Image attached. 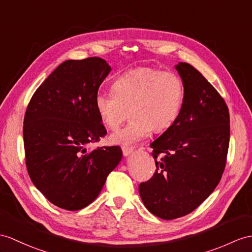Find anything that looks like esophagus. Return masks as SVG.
<instances>
[{"label":"esophagus","instance_id":"obj_1","mask_svg":"<svg viewBox=\"0 0 252 252\" xmlns=\"http://www.w3.org/2000/svg\"><path fill=\"white\" fill-rule=\"evenodd\" d=\"M122 152H123V155H124V156H129L131 153L133 152V149H132V147L123 146L122 147Z\"/></svg>","mask_w":252,"mask_h":252}]
</instances>
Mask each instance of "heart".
<instances>
[{"label": "heart", "mask_w": 252, "mask_h": 252, "mask_svg": "<svg viewBox=\"0 0 252 252\" xmlns=\"http://www.w3.org/2000/svg\"><path fill=\"white\" fill-rule=\"evenodd\" d=\"M185 89L172 71L139 67L126 71L112 83V92H98L94 105L102 124L115 129L126 119L131 121L110 134L109 142L132 146L156 132L167 130L179 119Z\"/></svg>", "instance_id": "b5f03b06"}]
</instances>
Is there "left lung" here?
I'll list each match as a JSON object with an SVG mask.
<instances>
[{
	"label": "left lung",
	"mask_w": 252,
	"mask_h": 252,
	"mask_svg": "<svg viewBox=\"0 0 252 252\" xmlns=\"http://www.w3.org/2000/svg\"><path fill=\"white\" fill-rule=\"evenodd\" d=\"M175 68L185 89L181 113L151 143L156 171L139 185L145 207L164 220L191 213L214 191L230 142V114L223 98L193 66L179 63Z\"/></svg>",
	"instance_id": "left-lung-1"
}]
</instances>
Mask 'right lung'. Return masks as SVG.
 Wrapping results in <instances>:
<instances>
[{
	"mask_svg": "<svg viewBox=\"0 0 252 252\" xmlns=\"http://www.w3.org/2000/svg\"><path fill=\"white\" fill-rule=\"evenodd\" d=\"M110 71L100 58L65 61L36 90L24 115L31 181L67 211L91 204L123 156L120 146L88 149L107 133L94 99Z\"/></svg>",
	"mask_w": 252,
	"mask_h": 252,
	"instance_id": "add662e5",
	"label": "right lung"
}]
</instances>
